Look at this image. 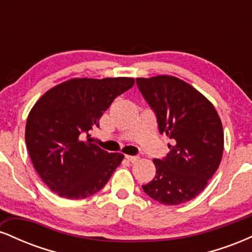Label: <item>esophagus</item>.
<instances>
[{
  "label": "esophagus",
  "mask_w": 252,
  "mask_h": 252,
  "mask_svg": "<svg viewBox=\"0 0 252 252\" xmlns=\"http://www.w3.org/2000/svg\"><path fill=\"white\" fill-rule=\"evenodd\" d=\"M126 160L129 161V162H131V163H135V162H137V161H138V156L126 155Z\"/></svg>",
  "instance_id": "obj_1"
}]
</instances>
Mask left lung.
Returning <instances> with one entry per match:
<instances>
[{"instance_id":"left-lung-1","label":"left lung","mask_w":252,"mask_h":252,"mask_svg":"<svg viewBox=\"0 0 252 252\" xmlns=\"http://www.w3.org/2000/svg\"><path fill=\"white\" fill-rule=\"evenodd\" d=\"M154 110L161 134L173 140L170 153L156 160V174L142 189L163 205L194 199L220 164L224 131L213 104L195 88L173 76L136 78Z\"/></svg>"}]
</instances>
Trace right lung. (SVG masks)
<instances>
[{
	"label": "right lung",
	"mask_w": 252,
	"mask_h": 252,
	"mask_svg": "<svg viewBox=\"0 0 252 252\" xmlns=\"http://www.w3.org/2000/svg\"><path fill=\"white\" fill-rule=\"evenodd\" d=\"M135 84L134 78H72L46 91L30 111L25 138L33 166L59 196L84 199L100 190L122 162L85 140L103 112Z\"/></svg>",
	"instance_id": "add662e5"
}]
</instances>
